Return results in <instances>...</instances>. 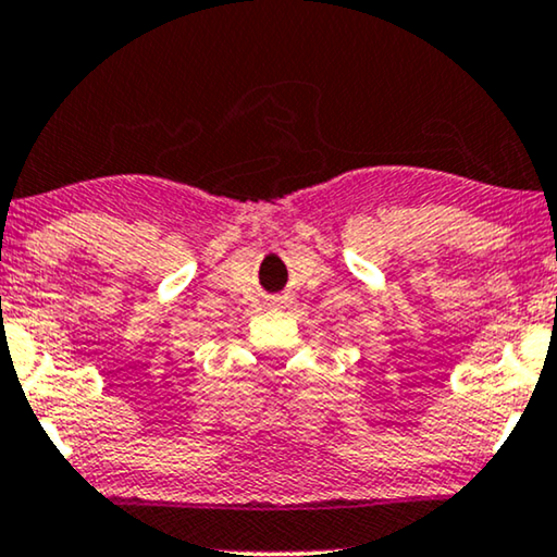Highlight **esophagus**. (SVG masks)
Wrapping results in <instances>:
<instances>
[{"mask_svg": "<svg viewBox=\"0 0 557 557\" xmlns=\"http://www.w3.org/2000/svg\"><path fill=\"white\" fill-rule=\"evenodd\" d=\"M283 302H285L283 298H274V306H283Z\"/></svg>", "mask_w": 557, "mask_h": 557, "instance_id": "esophagus-1", "label": "esophagus"}]
</instances>
